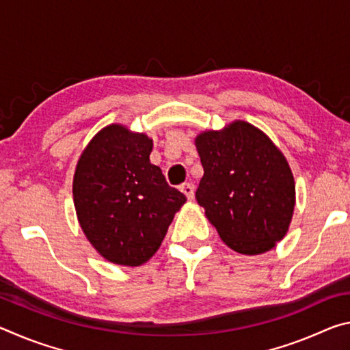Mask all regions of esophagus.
Wrapping results in <instances>:
<instances>
[{
  "instance_id": "1",
  "label": "esophagus",
  "mask_w": 350,
  "mask_h": 350,
  "mask_svg": "<svg viewBox=\"0 0 350 350\" xmlns=\"http://www.w3.org/2000/svg\"><path fill=\"white\" fill-rule=\"evenodd\" d=\"M180 191L185 194V196L189 199V200H193L194 199V185L191 182H185V183H182L180 185Z\"/></svg>"
}]
</instances>
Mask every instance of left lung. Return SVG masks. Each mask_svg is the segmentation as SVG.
<instances>
[{"mask_svg": "<svg viewBox=\"0 0 350 350\" xmlns=\"http://www.w3.org/2000/svg\"><path fill=\"white\" fill-rule=\"evenodd\" d=\"M204 176L198 204L234 252H269L287 233L295 208L288 163L267 135L247 122L196 139Z\"/></svg>", "mask_w": 350, "mask_h": 350, "instance_id": "8db88e82", "label": "left lung"}]
</instances>
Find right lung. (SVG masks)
Instances as JSON below:
<instances>
[{"label":"right lung","mask_w":350,"mask_h":350,"mask_svg":"<svg viewBox=\"0 0 350 350\" xmlns=\"http://www.w3.org/2000/svg\"><path fill=\"white\" fill-rule=\"evenodd\" d=\"M151 150L148 135L109 125L90 142L77 163V217L92 247L118 265L146 262L187 200L150 162Z\"/></svg>","instance_id":"obj_1"}]
</instances>
